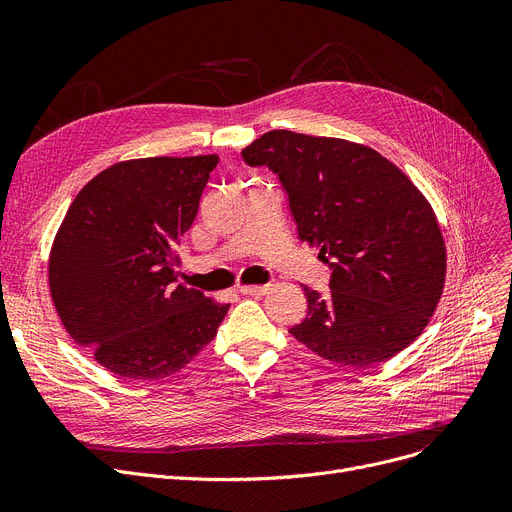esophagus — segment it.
<instances>
[{
	"instance_id": "34e87169",
	"label": "esophagus",
	"mask_w": 512,
	"mask_h": 512,
	"mask_svg": "<svg viewBox=\"0 0 512 512\" xmlns=\"http://www.w3.org/2000/svg\"><path fill=\"white\" fill-rule=\"evenodd\" d=\"M270 290V286L263 284V286H238V292L245 294V297H259V294H265Z\"/></svg>"
}]
</instances>
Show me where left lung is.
Masks as SVG:
<instances>
[{"label": "left lung", "instance_id": "left-lung-1", "mask_svg": "<svg viewBox=\"0 0 512 512\" xmlns=\"http://www.w3.org/2000/svg\"><path fill=\"white\" fill-rule=\"evenodd\" d=\"M270 168L299 238L328 263L330 297L303 286L307 317L288 332L319 357L378 365L407 348L442 297L446 247L436 213L392 161L344 139L270 130L242 149Z\"/></svg>", "mask_w": 512, "mask_h": 512}]
</instances>
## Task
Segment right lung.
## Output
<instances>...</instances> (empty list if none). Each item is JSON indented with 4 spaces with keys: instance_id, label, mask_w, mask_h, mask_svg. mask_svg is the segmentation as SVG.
Here are the masks:
<instances>
[{
    "instance_id": "add662e5",
    "label": "right lung",
    "mask_w": 512,
    "mask_h": 512,
    "mask_svg": "<svg viewBox=\"0 0 512 512\" xmlns=\"http://www.w3.org/2000/svg\"><path fill=\"white\" fill-rule=\"evenodd\" d=\"M218 155L130 159L72 201L49 255L53 305L72 340L128 380L180 371L230 305L176 284V247L193 226Z\"/></svg>"
}]
</instances>
